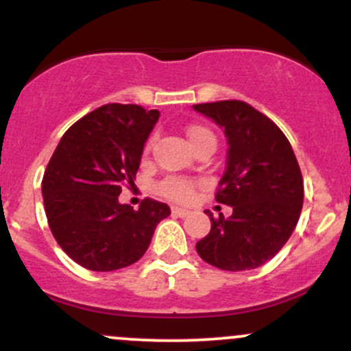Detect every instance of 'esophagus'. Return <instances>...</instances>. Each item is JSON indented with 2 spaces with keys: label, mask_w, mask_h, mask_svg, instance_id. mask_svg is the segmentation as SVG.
<instances>
[{
  "label": "esophagus",
  "mask_w": 351,
  "mask_h": 351,
  "mask_svg": "<svg viewBox=\"0 0 351 351\" xmlns=\"http://www.w3.org/2000/svg\"><path fill=\"white\" fill-rule=\"evenodd\" d=\"M171 215L176 216V217H186L189 215V211H188V209H184V208L173 206L171 208Z\"/></svg>",
  "instance_id": "1"
}]
</instances>
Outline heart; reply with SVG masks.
Instances as JSON below:
<instances>
[{
    "label": "heart",
    "mask_w": 351,
    "mask_h": 351,
    "mask_svg": "<svg viewBox=\"0 0 351 351\" xmlns=\"http://www.w3.org/2000/svg\"><path fill=\"white\" fill-rule=\"evenodd\" d=\"M186 135L191 147H195V145L201 142H208V140L215 142V135L208 128L201 127V125H191L186 130ZM160 191L171 199L188 201L193 195V183L183 178H168L160 184Z\"/></svg>",
    "instance_id": "obj_1"
}]
</instances>
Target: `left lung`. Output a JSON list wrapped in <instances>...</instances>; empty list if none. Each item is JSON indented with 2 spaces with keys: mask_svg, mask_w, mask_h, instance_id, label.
Wrapping results in <instances>:
<instances>
[{
  "mask_svg": "<svg viewBox=\"0 0 351 351\" xmlns=\"http://www.w3.org/2000/svg\"><path fill=\"white\" fill-rule=\"evenodd\" d=\"M226 135V170L216 201L232 208L196 243L208 264L223 271H251L284 247L299 221L304 181L295 155L280 128L239 100L193 106Z\"/></svg>",
  "mask_w": 351,
  "mask_h": 351,
  "instance_id": "obj_1",
  "label": "left lung"
}]
</instances>
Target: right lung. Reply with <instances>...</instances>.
<instances>
[{
  "label": "right lung",
  "instance_id": "1",
  "mask_svg": "<svg viewBox=\"0 0 351 351\" xmlns=\"http://www.w3.org/2000/svg\"><path fill=\"white\" fill-rule=\"evenodd\" d=\"M158 110L108 104L77 120L52 153L43 178L47 223L62 251L79 265L108 272L147 252L168 204L145 199L138 211L119 201L134 186L145 142Z\"/></svg>",
  "mask_w": 351,
  "mask_h": 351
}]
</instances>
